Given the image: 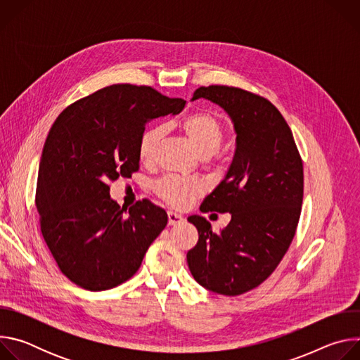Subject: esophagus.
Wrapping results in <instances>:
<instances>
[{
    "instance_id": "obj_1",
    "label": "esophagus",
    "mask_w": 360,
    "mask_h": 360,
    "mask_svg": "<svg viewBox=\"0 0 360 360\" xmlns=\"http://www.w3.org/2000/svg\"><path fill=\"white\" fill-rule=\"evenodd\" d=\"M184 221H185L184 215L176 214V212H172V211L168 212V222H169V225H176V224H181V222H184Z\"/></svg>"
}]
</instances>
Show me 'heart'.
Here are the masks:
<instances>
[{
  "instance_id": "obj_1",
  "label": "heart",
  "mask_w": 360,
  "mask_h": 360,
  "mask_svg": "<svg viewBox=\"0 0 360 360\" xmlns=\"http://www.w3.org/2000/svg\"><path fill=\"white\" fill-rule=\"evenodd\" d=\"M181 127L192 145L199 150L200 155H205V153L214 155L224 142V125L214 114H191L182 121ZM162 135V125H149L142 131L138 141V155L142 162H150L153 160ZM155 191L164 200L171 203L172 207L184 208L193 199L200 196L203 189L196 179L168 175L155 184Z\"/></svg>"
}]
</instances>
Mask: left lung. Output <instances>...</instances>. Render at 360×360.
Instances as JSON below:
<instances>
[{
    "mask_svg": "<svg viewBox=\"0 0 360 360\" xmlns=\"http://www.w3.org/2000/svg\"><path fill=\"white\" fill-rule=\"evenodd\" d=\"M231 118L233 160L200 212L231 214L218 233L199 215L188 218L199 239L186 261L193 279L211 292L236 296L266 281L285 256L300 217L303 165L292 131L275 105L240 88L211 85L193 92Z\"/></svg>",
    "mask_w": 360,
    "mask_h": 360,
    "instance_id": "8db88e82",
    "label": "left lung"
}]
</instances>
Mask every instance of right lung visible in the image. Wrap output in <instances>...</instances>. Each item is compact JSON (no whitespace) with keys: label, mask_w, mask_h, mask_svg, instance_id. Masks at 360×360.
I'll list each match as a JSON object with an SVG mask.
<instances>
[{"label":"right lung","mask_w":360,"mask_h":360,"mask_svg":"<svg viewBox=\"0 0 360 360\" xmlns=\"http://www.w3.org/2000/svg\"><path fill=\"white\" fill-rule=\"evenodd\" d=\"M185 102L150 86L118 84L74 102L51 127L35 205L44 240L75 285L98 292L124 283L167 226V212L148 199L121 208L110 182L138 171L145 125L179 114Z\"/></svg>","instance_id":"1"}]
</instances>
